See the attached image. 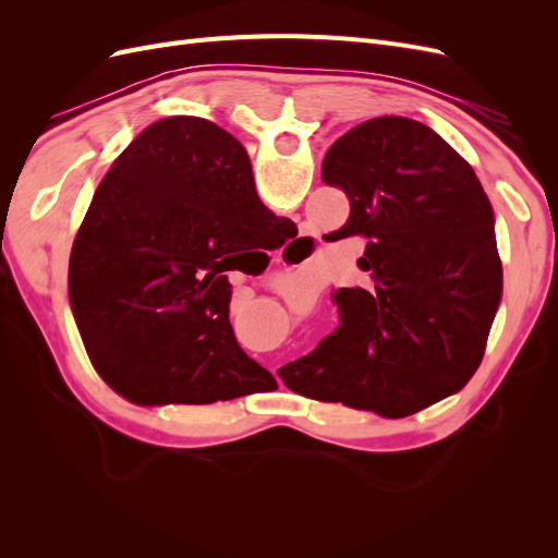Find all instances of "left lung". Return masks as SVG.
<instances>
[{
	"instance_id": "left-lung-1",
	"label": "left lung",
	"mask_w": 558,
	"mask_h": 558,
	"mask_svg": "<svg viewBox=\"0 0 558 558\" xmlns=\"http://www.w3.org/2000/svg\"><path fill=\"white\" fill-rule=\"evenodd\" d=\"M349 197L365 289L335 291L340 326L279 369L295 393L408 416L470 381L502 291L494 211L472 167L424 123L381 116L320 165Z\"/></svg>"
}]
</instances>
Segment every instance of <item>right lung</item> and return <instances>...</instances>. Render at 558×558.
I'll return each instance as SVG.
<instances>
[{
  "label": "right lung",
  "mask_w": 558,
  "mask_h": 558,
  "mask_svg": "<svg viewBox=\"0 0 558 558\" xmlns=\"http://www.w3.org/2000/svg\"><path fill=\"white\" fill-rule=\"evenodd\" d=\"M286 218L253 183L244 146L205 118L146 128L97 185L70 258L90 363L137 404H209L272 386L230 326V253L269 248Z\"/></svg>",
  "instance_id": "obj_1"
}]
</instances>
